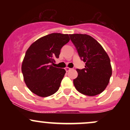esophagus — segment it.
<instances>
[{"label":"esophagus","instance_id":"obj_1","mask_svg":"<svg viewBox=\"0 0 130 130\" xmlns=\"http://www.w3.org/2000/svg\"><path fill=\"white\" fill-rule=\"evenodd\" d=\"M70 70H71V68H68V67H66V68H65V70H66V71H68Z\"/></svg>","mask_w":130,"mask_h":130}]
</instances>
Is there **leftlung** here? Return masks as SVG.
Segmentation results:
<instances>
[{
    "label": "left lung",
    "instance_id": "8db88e82",
    "mask_svg": "<svg viewBox=\"0 0 130 130\" xmlns=\"http://www.w3.org/2000/svg\"><path fill=\"white\" fill-rule=\"evenodd\" d=\"M80 60L86 63L83 69H77L78 76L73 80L76 90L88 96H95L104 90L112 75L111 62L101 44L86 34H70Z\"/></svg>",
    "mask_w": 130,
    "mask_h": 130
}]
</instances>
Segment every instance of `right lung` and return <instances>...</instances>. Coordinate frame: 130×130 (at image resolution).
I'll use <instances>...</instances> for the list:
<instances>
[{
    "label": "right lung",
    "instance_id": "add662e5",
    "mask_svg": "<svg viewBox=\"0 0 130 130\" xmlns=\"http://www.w3.org/2000/svg\"><path fill=\"white\" fill-rule=\"evenodd\" d=\"M69 41L68 34L53 33L37 40L27 50L21 69L25 83L31 92L46 97L59 90L66 71L52 64Z\"/></svg>",
    "mask_w": 130,
    "mask_h": 130
}]
</instances>
